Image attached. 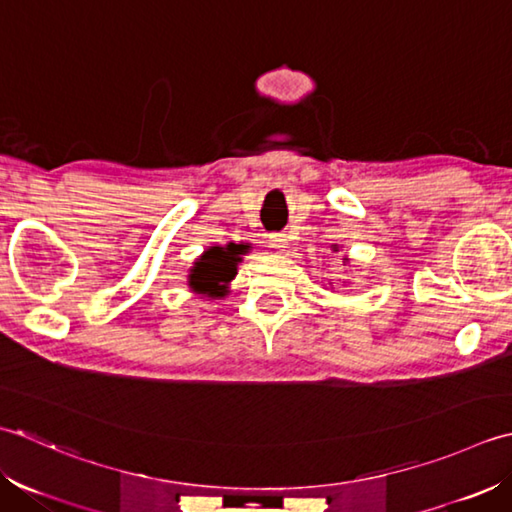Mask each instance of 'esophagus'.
I'll return each mask as SVG.
<instances>
[{"instance_id": "esophagus-1", "label": "esophagus", "mask_w": 512, "mask_h": 512, "mask_svg": "<svg viewBox=\"0 0 512 512\" xmlns=\"http://www.w3.org/2000/svg\"><path fill=\"white\" fill-rule=\"evenodd\" d=\"M287 236L285 234H271L269 236V247L276 249V252H285L287 249Z\"/></svg>"}]
</instances>
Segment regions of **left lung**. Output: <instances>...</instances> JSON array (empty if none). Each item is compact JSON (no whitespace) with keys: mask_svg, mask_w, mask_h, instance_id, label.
<instances>
[{"mask_svg":"<svg viewBox=\"0 0 512 512\" xmlns=\"http://www.w3.org/2000/svg\"><path fill=\"white\" fill-rule=\"evenodd\" d=\"M336 252H338V249H336ZM344 263H349V258H344Z\"/></svg>","mask_w":512,"mask_h":512,"instance_id":"obj_1","label":"left lung"}]
</instances>
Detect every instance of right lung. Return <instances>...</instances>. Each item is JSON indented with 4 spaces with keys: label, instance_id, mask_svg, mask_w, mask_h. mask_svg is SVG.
<instances>
[{
    "label": "right lung",
    "instance_id": "obj_1",
    "mask_svg": "<svg viewBox=\"0 0 512 512\" xmlns=\"http://www.w3.org/2000/svg\"><path fill=\"white\" fill-rule=\"evenodd\" d=\"M249 249V245H247ZM247 249L241 245H225L210 247L194 260V267L187 276V285L201 296H225L229 291V283L238 274V263H243Z\"/></svg>",
    "mask_w": 512,
    "mask_h": 512
}]
</instances>
